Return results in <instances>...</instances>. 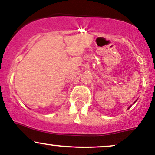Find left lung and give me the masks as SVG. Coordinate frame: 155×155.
Returning <instances> with one entry per match:
<instances>
[{"mask_svg": "<svg viewBox=\"0 0 155 155\" xmlns=\"http://www.w3.org/2000/svg\"><path fill=\"white\" fill-rule=\"evenodd\" d=\"M130 107H129V108H128V109H130Z\"/></svg>", "mask_w": 155, "mask_h": 155, "instance_id": "1", "label": "left lung"}]
</instances>
